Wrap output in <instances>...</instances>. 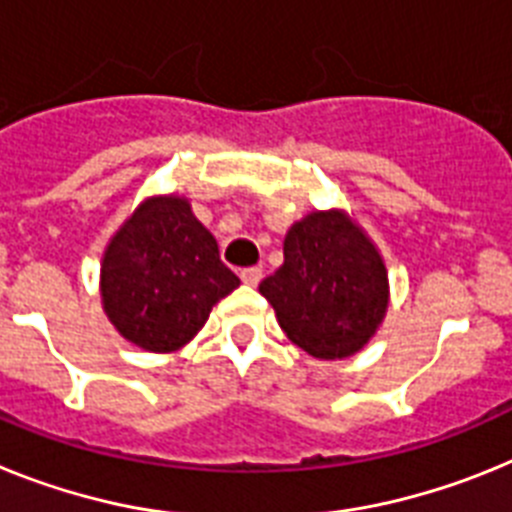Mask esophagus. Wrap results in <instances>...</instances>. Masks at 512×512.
I'll return each mask as SVG.
<instances>
[{
    "label": "esophagus",
    "mask_w": 512,
    "mask_h": 512,
    "mask_svg": "<svg viewBox=\"0 0 512 512\" xmlns=\"http://www.w3.org/2000/svg\"><path fill=\"white\" fill-rule=\"evenodd\" d=\"M239 278H242L244 286H257V283L262 281V268H255V265H252V268H244L242 273H239Z\"/></svg>",
    "instance_id": "esophagus-1"
}]
</instances>
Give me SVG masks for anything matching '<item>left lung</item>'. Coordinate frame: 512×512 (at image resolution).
I'll list each match as a JSON object with an SVG mask.
<instances>
[{"label":"left lung","mask_w":512,"mask_h":512,"mask_svg":"<svg viewBox=\"0 0 512 512\" xmlns=\"http://www.w3.org/2000/svg\"><path fill=\"white\" fill-rule=\"evenodd\" d=\"M281 330L322 361L350 358L376 335L389 275L376 244L342 211H314L288 229L283 265L260 283Z\"/></svg>","instance_id":"obj_1"}]
</instances>
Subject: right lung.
<instances>
[{
  "instance_id": "obj_1",
  "label": "right lung",
  "mask_w": 512,
  "mask_h": 512,
  "mask_svg": "<svg viewBox=\"0 0 512 512\" xmlns=\"http://www.w3.org/2000/svg\"><path fill=\"white\" fill-rule=\"evenodd\" d=\"M237 286L213 234L180 195L146 198L102 255V309L115 330L149 353L180 350Z\"/></svg>"
}]
</instances>
